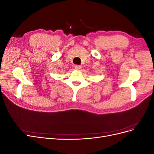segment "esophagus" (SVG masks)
Here are the masks:
<instances>
[{
  "label": "esophagus",
  "instance_id": "1",
  "mask_svg": "<svg viewBox=\"0 0 154 154\" xmlns=\"http://www.w3.org/2000/svg\"><path fill=\"white\" fill-rule=\"evenodd\" d=\"M74 67H75L76 70H78V71L82 69V67L80 66H78V65H76V66H74Z\"/></svg>",
  "mask_w": 154,
  "mask_h": 154
}]
</instances>
